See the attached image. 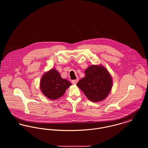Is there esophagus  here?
<instances>
[{
	"label": "esophagus",
	"mask_w": 148,
	"mask_h": 148,
	"mask_svg": "<svg viewBox=\"0 0 148 148\" xmlns=\"http://www.w3.org/2000/svg\"><path fill=\"white\" fill-rule=\"evenodd\" d=\"M78 81H79V79L77 78V79H76V80H72V83L73 84H76L78 82Z\"/></svg>",
	"instance_id": "34e87169"
}]
</instances>
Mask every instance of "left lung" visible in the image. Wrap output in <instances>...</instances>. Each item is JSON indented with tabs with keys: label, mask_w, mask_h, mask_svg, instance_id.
<instances>
[{
	"label": "left lung",
	"mask_w": 148,
	"mask_h": 148,
	"mask_svg": "<svg viewBox=\"0 0 148 148\" xmlns=\"http://www.w3.org/2000/svg\"><path fill=\"white\" fill-rule=\"evenodd\" d=\"M85 76L77 83V86L92 101L105 99L111 90L112 80L110 75L101 65H91L85 71Z\"/></svg>",
	"instance_id": "left-lung-1"
}]
</instances>
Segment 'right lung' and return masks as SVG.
<instances>
[{
  "instance_id": "right-lung-1",
  "label": "right lung",
  "mask_w": 148,
  "mask_h": 148,
  "mask_svg": "<svg viewBox=\"0 0 148 148\" xmlns=\"http://www.w3.org/2000/svg\"><path fill=\"white\" fill-rule=\"evenodd\" d=\"M70 85L71 83L62 78L59 72L55 69L45 73L40 82L42 93L51 100H56L62 97Z\"/></svg>"
}]
</instances>
